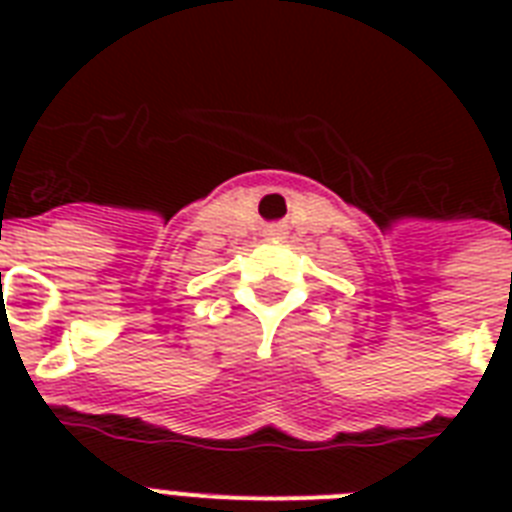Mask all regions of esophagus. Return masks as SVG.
<instances>
[{
    "label": "esophagus",
    "mask_w": 512,
    "mask_h": 512,
    "mask_svg": "<svg viewBox=\"0 0 512 512\" xmlns=\"http://www.w3.org/2000/svg\"><path fill=\"white\" fill-rule=\"evenodd\" d=\"M265 236H268V239H284V231H281V228H271Z\"/></svg>",
    "instance_id": "34e87169"
}]
</instances>
